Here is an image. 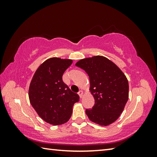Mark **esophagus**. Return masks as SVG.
Masks as SVG:
<instances>
[{
  "label": "esophagus",
  "instance_id": "obj_1",
  "mask_svg": "<svg viewBox=\"0 0 157 157\" xmlns=\"http://www.w3.org/2000/svg\"><path fill=\"white\" fill-rule=\"evenodd\" d=\"M83 91H79V92H78V95H79V98H82V97H83Z\"/></svg>",
  "mask_w": 157,
  "mask_h": 157
}]
</instances>
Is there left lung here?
<instances>
[{
    "instance_id": "1",
    "label": "left lung",
    "mask_w": 157,
    "mask_h": 157,
    "mask_svg": "<svg viewBox=\"0 0 157 157\" xmlns=\"http://www.w3.org/2000/svg\"><path fill=\"white\" fill-rule=\"evenodd\" d=\"M89 77L91 92L95 100L92 109H86L89 120L107 126L121 116L129 98V83L126 76L107 57L97 55L84 58L75 63Z\"/></svg>"
}]
</instances>
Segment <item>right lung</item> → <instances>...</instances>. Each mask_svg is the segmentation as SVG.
I'll use <instances>...</instances> for the list:
<instances>
[{
	"instance_id": "obj_1",
	"label": "right lung",
	"mask_w": 157,
	"mask_h": 157,
	"mask_svg": "<svg viewBox=\"0 0 157 157\" xmlns=\"http://www.w3.org/2000/svg\"><path fill=\"white\" fill-rule=\"evenodd\" d=\"M72 59L52 57L36 69L29 86L31 105L37 114L52 125L66 123L72 115L73 105L79 95L71 91L62 80L63 73Z\"/></svg>"
}]
</instances>
